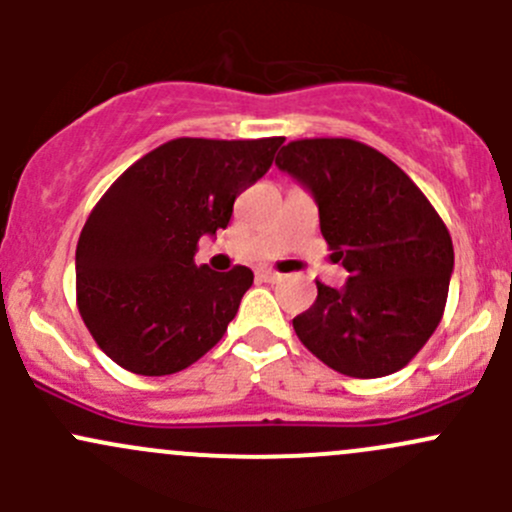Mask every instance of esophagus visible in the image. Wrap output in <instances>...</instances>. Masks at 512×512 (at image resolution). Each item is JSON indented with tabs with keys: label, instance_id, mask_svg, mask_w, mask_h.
<instances>
[{
	"label": "esophagus",
	"instance_id": "esophagus-1",
	"mask_svg": "<svg viewBox=\"0 0 512 512\" xmlns=\"http://www.w3.org/2000/svg\"><path fill=\"white\" fill-rule=\"evenodd\" d=\"M257 277H260L262 282H277V280H280V275H277V272H272V270H260V272H257Z\"/></svg>",
	"mask_w": 512,
	"mask_h": 512
}]
</instances>
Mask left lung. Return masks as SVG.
Returning a JSON list of instances; mask_svg holds the SVG:
<instances>
[{
	"label": "left lung",
	"instance_id": "left-lung-1",
	"mask_svg": "<svg viewBox=\"0 0 512 512\" xmlns=\"http://www.w3.org/2000/svg\"><path fill=\"white\" fill-rule=\"evenodd\" d=\"M277 168L309 190L347 285L317 282L292 319L299 342L339 374L379 379L404 369L436 332L453 272V242L414 180L352 138H304Z\"/></svg>",
	"mask_w": 512,
	"mask_h": 512
}]
</instances>
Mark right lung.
Masks as SVG:
<instances>
[{
    "instance_id": "1",
    "label": "right lung",
    "mask_w": 512,
    "mask_h": 512,
    "mask_svg": "<svg viewBox=\"0 0 512 512\" xmlns=\"http://www.w3.org/2000/svg\"><path fill=\"white\" fill-rule=\"evenodd\" d=\"M282 143L175 138L98 200L76 245V302L118 366L175 374L223 339L252 270L198 267V240L225 230L235 198L270 170Z\"/></svg>"
}]
</instances>
